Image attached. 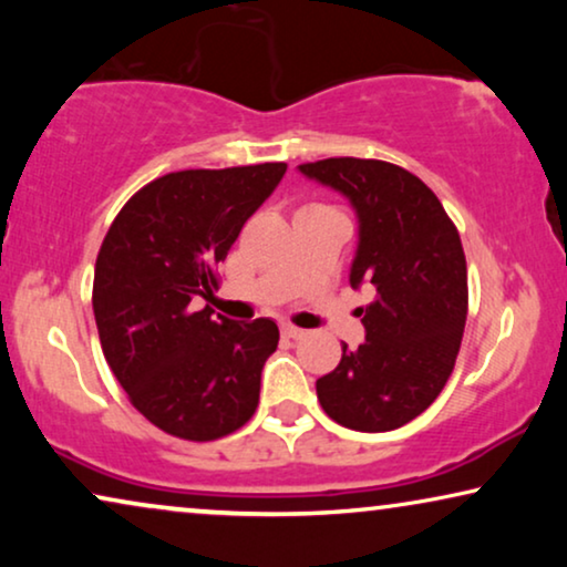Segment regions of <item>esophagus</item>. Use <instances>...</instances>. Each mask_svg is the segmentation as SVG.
<instances>
[{
    "instance_id": "1",
    "label": "esophagus",
    "mask_w": 567,
    "mask_h": 567,
    "mask_svg": "<svg viewBox=\"0 0 567 567\" xmlns=\"http://www.w3.org/2000/svg\"><path fill=\"white\" fill-rule=\"evenodd\" d=\"M281 336L284 338H291V340H299L301 336H305V330L293 328V324H281Z\"/></svg>"
}]
</instances>
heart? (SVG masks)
I'll return each mask as SVG.
<instances>
[{
  "label": "heart",
  "instance_id": "1",
  "mask_svg": "<svg viewBox=\"0 0 567 567\" xmlns=\"http://www.w3.org/2000/svg\"><path fill=\"white\" fill-rule=\"evenodd\" d=\"M315 206H317V204H315Z\"/></svg>",
  "mask_w": 567,
  "mask_h": 567
}]
</instances>
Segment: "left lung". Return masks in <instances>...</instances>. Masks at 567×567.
<instances>
[{"mask_svg": "<svg viewBox=\"0 0 567 567\" xmlns=\"http://www.w3.org/2000/svg\"><path fill=\"white\" fill-rule=\"evenodd\" d=\"M359 216L351 286L371 284L359 309L367 340L317 379V400L351 431H394L423 413L452 377L467 322V260L454 221L429 185L382 159L299 165Z\"/></svg>", "mask_w": 567, "mask_h": 567, "instance_id": "8db88e82", "label": "left lung"}]
</instances>
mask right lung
<instances>
[{"instance_id": "obj_1", "label": "right lung", "mask_w": 567, "mask_h": 567, "mask_svg": "<svg viewBox=\"0 0 567 567\" xmlns=\"http://www.w3.org/2000/svg\"><path fill=\"white\" fill-rule=\"evenodd\" d=\"M284 173L286 162H262L162 175L103 239L92 284L100 346L131 405L169 436L221 439L258 408L276 322L214 317L196 301L219 289V262Z\"/></svg>"}]
</instances>
